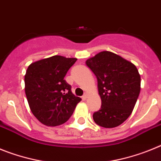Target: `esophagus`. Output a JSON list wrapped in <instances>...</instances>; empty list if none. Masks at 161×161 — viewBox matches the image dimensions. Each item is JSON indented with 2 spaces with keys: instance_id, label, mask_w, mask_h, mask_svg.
Segmentation results:
<instances>
[{
  "instance_id": "obj_1",
  "label": "esophagus",
  "mask_w": 161,
  "mask_h": 161,
  "mask_svg": "<svg viewBox=\"0 0 161 161\" xmlns=\"http://www.w3.org/2000/svg\"><path fill=\"white\" fill-rule=\"evenodd\" d=\"M86 98H87V94H84L83 95V96H82V99H83V100H86Z\"/></svg>"
}]
</instances>
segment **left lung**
<instances>
[{
	"label": "left lung",
	"instance_id": "8db88e82",
	"mask_svg": "<svg viewBox=\"0 0 161 161\" xmlns=\"http://www.w3.org/2000/svg\"><path fill=\"white\" fill-rule=\"evenodd\" d=\"M86 64L96 76L101 98L94 121L104 128L118 126L130 117L140 93L139 71L134 64L108 51L100 52Z\"/></svg>",
	"mask_w": 161,
	"mask_h": 161
}]
</instances>
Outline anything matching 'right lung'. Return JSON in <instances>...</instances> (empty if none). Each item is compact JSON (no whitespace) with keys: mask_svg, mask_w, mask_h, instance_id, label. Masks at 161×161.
<instances>
[{"mask_svg":"<svg viewBox=\"0 0 161 161\" xmlns=\"http://www.w3.org/2000/svg\"><path fill=\"white\" fill-rule=\"evenodd\" d=\"M76 58L53 56L31 63L25 75V92L32 114L44 125L57 126L69 120L81 98L64 79Z\"/></svg>","mask_w":161,"mask_h":161,"instance_id":"add662e5","label":"right lung"}]
</instances>
